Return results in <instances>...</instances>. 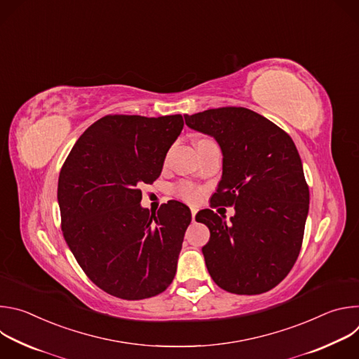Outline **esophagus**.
<instances>
[{"label":"esophagus","mask_w":359,"mask_h":359,"mask_svg":"<svg viewBox=\"0 0 359 359\" xmlns=\"http://www.w3.org/2000/svg\"><path fill=\"white\" fill-rule=\"evenodd\" d=\"M196 213H197V209L196 208H191V220L196 222Z\"/></svg>","instance_id":"obj_1"}]
</instances>
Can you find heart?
<instances>
[{
	"mask_svg": "<svg viewBox=\"0 0 359 359\" xmlns=\"http://www.w3.org/2000/svg\"><path fill=\"white\" fill-rule=\"evenodd\" d=\"M194 144H196V149H197V151H198V155H200V153H203V151H206V150L212 149V147H217L216 142L212 140V139H209V137H198V139L194 142ZM175 191H176V194H177L180 198H183V200H186V201H190V203H197V201L200 200V197H201L200 189L196 187L194 184L189 183V182H182V183H179V184L175 187Z\"/></svg>",
	"mask_w": 359,
	"mask_h": 359,
	"instance_id": "1",
	"label": "heart"
}]
</instances>
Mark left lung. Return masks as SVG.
I'll use <instances>...</instances> for the list:
<instances>
[{"mask_svg":"<svg viewBox=\"0 0 359 359\" xmlns=\"http://www.w3.org/2000/svg\"><path fill=\"white\" fill-rule=\"evenodd\" d=\"M184 121L213 136L223 153V175L210 206L236 210L231 223L210 209L196 215L210 230L201 248L210 277L240 295L274 288L297 262L310 204L292 139L247 108L209 109L184 115Z\"/></svg>","mask_w":359,"mask_h":359,"instance_id":"1","label":"left lung"}]
</instances>
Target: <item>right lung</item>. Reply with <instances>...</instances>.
<instances>
[{"label":"right lung","mask_w":359,"mask_h":359,"mask_svg":"<svg viewBox=\"0 0 359 359\" xmlns=\"http://www.w3.org/2000/svg\"><path fill=\"white\" fill-rule=\"evenodd\" d=\"M182 115H108L76 140L61 169L62 233L81 269L100 290L122 299L163 292L175 278L186 204L170 200L158 213L140 206L183 129Z\"/></svg>","instance_id":"right-lung-1"}]
</instances>
